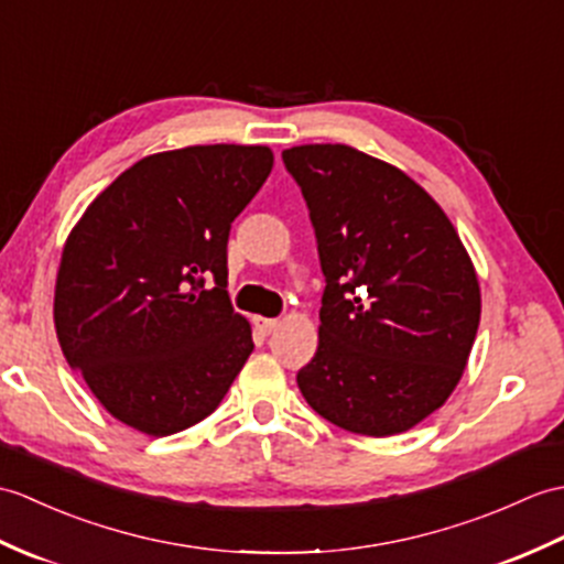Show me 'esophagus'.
I'll return each instance as SVG.
<instances>
[{
    "mask_svg": "<svg viewBox=\"0 0 564 564\" xmlns=\"http://www.w3.org/2000/svg\"><path fill=\"white\" fill-rule=\"evenodd\" d=\"M279 324H281V319H276V317H254V326L261 334H271Z\"/></svg>",
    "mask_w": 564,
    "mask_h": 564,
    "instance_id": "esophagus-1",
    "label": "esophagus"
}]
</instances>
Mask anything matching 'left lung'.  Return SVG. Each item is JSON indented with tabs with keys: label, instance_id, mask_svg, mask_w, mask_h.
I'll return each instance as SVG.
<instances>
[{
	"label": "left lung",
	"instance_id": "8db88e82",
	"mask_svg": "<svg viewBox=\"0 0 564 564\" xmlns=\"http://www.w3.org/2000/svg\"><path fill=\"white\" fill-rule=\"evenodd\" d=\"M317 235L326 288L305 401L356 435L389 437L459 384L480 285L459 232L415 180L346 143L283 151Z\"/></svg>",
	"mask_w": 564,
	"mask_h": 564
}]
</instances>
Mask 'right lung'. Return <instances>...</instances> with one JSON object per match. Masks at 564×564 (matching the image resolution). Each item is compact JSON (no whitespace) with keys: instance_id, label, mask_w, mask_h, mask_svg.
<instances>
[{"instance_id":"add662e5","label":"right lung","mask_w":564,"mask_h":564,"mask_svg":"<svg viewBox=\"0 0 564 564\" xmlns=\"http://www.w3.org/2000/svg\"><path fill=\"white\" fill-rule=\"evenodd\" d=\"M273 167L269 147L147 155L64 242L55 332L100 405L151 437L212 415L254 350L228 300V235ZM217 285L204 292L203 279Z\"/></svg>"}]
</instances>
